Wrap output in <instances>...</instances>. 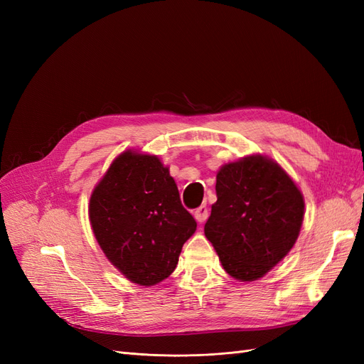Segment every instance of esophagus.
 <instances>
[{
	"label": "esophagus",
	"mask_w": 364,
	"mask_h": 364,
	"mask_svg": "<svg viewBox=\"0 0 364 364\" xmlns=\"http://www.w3.org/2000/svg\"><path fill=\"white\" fill-rule=\"evenodd\" d=\"M208 208H206V205H202V206H199L194 211V218L197 220V223H205L206 222V218H208Z\"/></svg>",
	"instance_id": "obj_1"
}]
</instances>
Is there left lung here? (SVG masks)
Masks as SVG:
<instances>
[{
	"label": "left lung",
	"instance_id": "obj_1",
	"mask_svg": "<svg viewBox=\"0 0 364 364\" xmlns=\"http://www.w3.org/2000/svg\"><path fill=\"white\" fill-rule=\"evenodd\" d=\"M215 193L205 237L234 279L262 278L299 237L305 213L301 190L277 161L249 155L222 165Z\"/></svg>",
	"mask_w": 364,
	"mask_h": 364
}]
</instances>
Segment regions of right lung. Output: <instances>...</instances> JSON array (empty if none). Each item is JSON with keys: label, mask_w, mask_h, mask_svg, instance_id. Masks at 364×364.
Wrapping results in <instances>:
<instances>
[{"label": "right lung", "mask_w": 364, "mask_h": 364, "mask_svg": "<svg viewBox=\"0 0 364 364\" xmlns=\"http://www.w3.org/2000/svg\"><path fill=\"white\" fill-rule=\"evenodd\" d=\"M98 246L134 284L150 287L168 278L197 223L181 203L168 167L156 155H118L90 199Z\"/></svg>", "instance_id": "1"}]
</instances>
